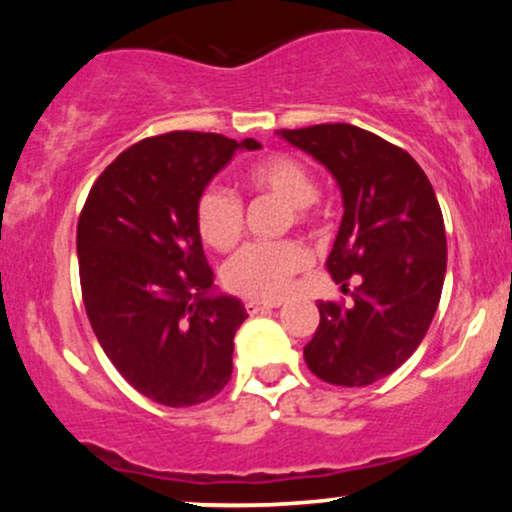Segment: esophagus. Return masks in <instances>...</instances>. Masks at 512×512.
<instances>
[{"label": "esophagus", "instance_id": "esophagus-1", "mask_svg": "<svg viewBox=\"0 0 512 512\" xmlns=\"http://www.w3.org/2000/svg\"><path fill=\"white\" fill-rule=\"evenodd\" d=\"M279 301H248L245 303V310H248L250 315H257V313H264V310H272V308H279Z\"/></svg>", "mask_w": 512, "mask_h": 512}]
</instances>
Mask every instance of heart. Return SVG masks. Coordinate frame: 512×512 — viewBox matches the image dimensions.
Masks as SVG:
<instances>
[{
  "label": "heart",
  "instance_id": "1",
  "mask_svg": "<svg viewBox=\"0 0 512 512\" xmlns=\"http://www.w3.org/2000/svg\"><path fill=\"white\" fill-rule=\"evenodd\" d=\"M245 190L255 197H272L286 204L289 223L305 226L315 219L317 182L303 161L289 154H269L243 170ZM197 231L209 248L226 252L245 231L243 202L226 187H207L197 199ZM310 264L308 250L296 240L250 243L223 264V286L255 301H276L289 291L293 276Z\"/></svg>",
  "mask_w": 512,
  "mask_h": 512
}]
</instances>
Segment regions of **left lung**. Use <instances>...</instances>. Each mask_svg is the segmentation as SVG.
Wrapping results in <instances>:
<instances>
[{
    "label": "left lung",
    "mask_w": 512,
    "mask_h": 512,
    "mask_svg": "<svg viewBox=\"0 0 512 512\" xmlns=\"http://www.w3.org/2000/svg\"><path fill=\"white\" fill-rule=\"evenodd\" d=\"M342 187L344 216L327 272L351 303L320 301V325L303 349L320 380L363 387L385 378L426 337L443 291L448 243L431 180L399 146L368 129H281Z\"/></svg>",
    "instance_id": "left-lung-1"
}]
</instances>
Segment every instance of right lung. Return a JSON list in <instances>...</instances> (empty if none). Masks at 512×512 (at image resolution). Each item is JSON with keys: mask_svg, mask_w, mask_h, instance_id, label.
<instances>
[{"mask_svg": "<svg viewBox=\"0 0 512 512\" xmlns=\"http://www.w3.org/2000/svg\"><path fill=\"white\" fill-rule=\"evenodd\" d=\"M255 139L166 132L142 139L98 175L76 226L86 315L105 356L144 397L192 407L233 373L245 305L211 296L214 272L197 231V199Z\"/></svg>", "mask_w": 512, "mask_h": 512, "instance_id": "right-lung-1", "label": "right lung"}]
</instances>
